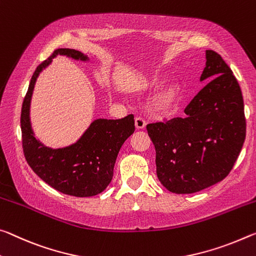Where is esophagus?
Returning a JSON list of instances; mask_svg holds the SVG:
<instances>
[{"label":"esophagus","mask_w":256,"mask_h":256,"mask_svg":"<svg viewBox=\"0 0 256 256\" xmlns=\"http://www.w3.org/2000/svg\"><path fill=\"white\" fill-rule=\"evenodd\" d=\"M134 124L138 130H142L146 128V120L144 118H141V117H136L134 120Z\"/></svg>","instance_id":"obj_1"}]
</instances>
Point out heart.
Wrapping results in <instances>:
<instances>
[{"label": "heart", "instance_id": "heart-1", "mask_svg": "<svg viewBox=\"0 0 256 256\" xmlns=\"http://www.w3.org/2000/svg\"><path fill=\"white\" fill-rule=\"evenodd\" d=\"M152 86H155V83H154V82L144 83V84L142 85L144 88H152ZM174 96H176V88H174V86L166 88L165 90L163 91V93H162V94H160V104H168L171 102V101L173 100Z\"/></svg>", "mask_w": 256, "mask_h": 256}]
</instances>
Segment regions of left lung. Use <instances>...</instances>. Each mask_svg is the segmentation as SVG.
<instances>
[{"label": "left lung", "instance_id": "1", "mask_svg": "<svg viewBox=\"0 0 256 256\" xmlns=\"http://www.w3.org/2000/svg\"><path fill=\"white\" fill-rule=\"evenodd\" d=\"M186 117L147 125L156 149V172L168 192L192 194L228 176L246 136L240 86L221 56L206 50L200 82Z\"/></svg>", "mask_w": 256, "mask_h": 256}]
</instances>
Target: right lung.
I'll list each match as a JSON object with an SVG mask.
<instances>
[{
	"label": "right lung",
	"instance_id": "right-lung-1",
	"mask_svg": "<svg viewBox=\"0 0 256 256\" xmlns=\"http://www.w3.org/2000/svg\"><path fill=\"white\" fill-rule=\"evenodd\" d=\"M58 54L88 62V56L74 48H58L36 68L24 99L20 117L24 155L32 170L58 192L75 197L96 196L110 184L120 149L134 132V116L93 120L83 136L68 147L52 149L44 146L36 139L32 128L30 100L40 72Z\"/></svg>",
	"mask_w": 256,
	"mask_h": 256
}]
</instances>
